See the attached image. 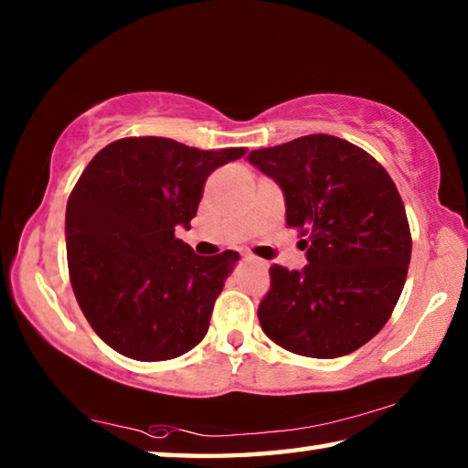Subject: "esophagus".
I'll use <instances>...</instances> for the list:
<instances>
[{
  "instance_id": "obj_1",
  "label": "esophagus",
  "mask_w": 468,
  "mask_h": 468,
  "mask_svg": "<svg viewBox=\"0 0 468 468\" xmlns=\"http://www.w3.org/2000/svg\"><path fill=\"white\" fill-rule=\"evenodd\" d=\"M245 260H248V262H253V264L260 266V268H264V271H266V262H264V260H256V258H245Z\"/></svg>"
}]
</instances>
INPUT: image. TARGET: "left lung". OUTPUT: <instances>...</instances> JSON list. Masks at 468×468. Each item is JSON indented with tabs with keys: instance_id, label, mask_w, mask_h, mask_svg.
Returning a JSON list of instances; mask_svg holds the SVG:
<instances>
[{
	"instance_id": "obj_1",
	"label": "left lung",
	"mask_w": 468,
	"mask_h": 468,
	"mask_svg": "<svg viewBox=\"0 0 468 468\" xmlns=\"http://www.w3.org/2000/svg\"><path fill=\"white\" fill-rule=\"evenodd\" d=\"M248 158L281 186L287 225L307 250L303 271L271 266L260 326L303 357L357 351L384 328L407 281L413 241L394 181L366 150L328 133Z\"/></svg>"
}]
</instances>
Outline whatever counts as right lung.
Segmentation results:
<instances>
[{"label": "right lung", "instance_id": "obj_1", "mask_svg": "<svg viewBox=\"0 0 468 468\" xmlns=\"http://www.w3.org/2000/svg\"><path fill=\"white\" fill-rule=\"evenodd\" d=\"M245 150L122 138L82 171L66 208L69 282L92 330L117 353L176 359L206 336L239 253L197 256L176 229H189L210 173Z\"/></svg>", "mask_w": 468, "mask_h": 468}]
</instances>
